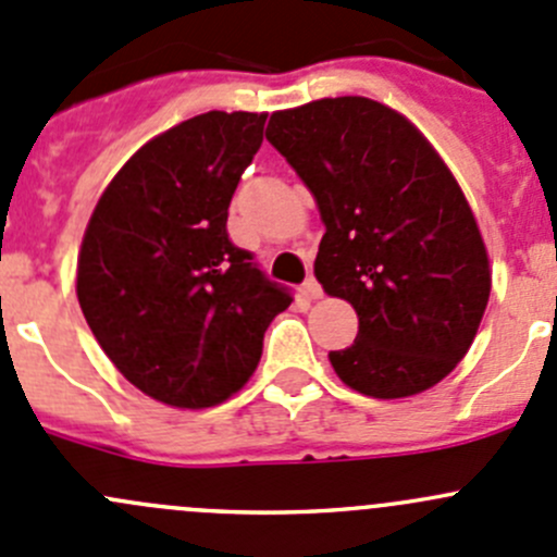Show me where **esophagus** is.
I'll list each match as a JSON object with an SVG mask.
<instances>
[{
	"mask_svg": "<svg viewBox=\"0 0 557 557\" xmlns=\"http://www.w3.org/2000/svg\"><path fill=\"white\" fill-rule=\"evenodd\" d=\"M301 288H305L307 299H320V296H323V288H320V283L312 277V274L305 280V285H301Z\"/></svg>",
	"mask_w": 557,
	"mask_h": 557,
	"instance_id": "1",
	"label": "esophagus"
}]
</instances>
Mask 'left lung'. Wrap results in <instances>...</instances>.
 <instances>
[{"mask_svg":"<svg viewBox=\"0 0 557 557\" xmlns=\"http://www.w3.org/2000/svg\"><path fill=\"white\" fill-rule=\"evenodd\" d=\"M267 139L318 201L314 277L358 312L334 372L372 398L429 391L458 367L491 296L474 212L404 115L367 97L272 112Z\"/></svg>","mask_w":557,"mask_h":557,"instance_id":"8db88e82","label":"left lung"}]
</instances>
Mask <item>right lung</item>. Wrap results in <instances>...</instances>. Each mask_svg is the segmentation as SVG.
Segmentation results:
<instances>
[{
  "mask_svg": "<svg viewBox=\"0 0 557 557\" xmlns=\"http://www.w3.org/2000/svg\"><path fill=\"white\" fill-rule=\"evenodd\" d=\"M267 115L188 117L112 177L77 256V301L117 372L156 401H226L261 361L263 331L294 301L228 239V205Z\"/></svg>",
  "mask_w": 557,
  "mask_h": 557,
  "instance_id": "obj_1",
  "label": "right lung"
}]
</instances>
